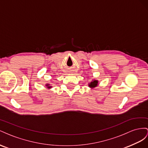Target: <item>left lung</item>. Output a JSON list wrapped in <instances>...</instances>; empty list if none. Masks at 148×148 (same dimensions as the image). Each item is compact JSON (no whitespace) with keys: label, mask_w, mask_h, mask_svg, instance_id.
Returning a JSON list of instances; mask_svg holds the SVG:
<instances>
[{"label":"left lung","mask_w":148,"mask_h":148,"mask_svg":"<svg viewBox=\"0 0 148 148\" xmlns=\"http://www.w3.org/2000/svg\"><path fill=\"white\" fill-rule=\"evenodd\" d=\"M98 83H99V81L98 80H92V81L88 84V86L90 88H95L97 86H98Z\"/></svg>","instance_id":"obj_1"}]
</instances>
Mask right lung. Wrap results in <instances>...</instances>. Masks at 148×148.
<instances>
[{"label": "right lung", "mask_w": 148, "mask_h": 148, "mask_svg": "<svg viewBox=\"0 0 148 148\" xmlns=\"http://www.w3.org/2000/svg\"><path fill=\"white\" fill-rule=\"evenodd\" d=\"M45 86L46 87V88H48V89H50V88H52V86H51L49 83L46 84H45Z\"/></svg>", "instance_id": "add662e5"}]
</instances>
